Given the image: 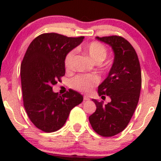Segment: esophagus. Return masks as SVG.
I'll return each mask as SVG.
<instances>
[{
  "label": "esophagus",
  "instance_id": "esophagus-1",
  "mask_svg": "<svg viewBox=\"0 0 161 161\" xmlns=\"http://www.w3.org/2000/svg\"><path fill=\"white\" fill-rule=\"evenodd\" d=\"M83 99H84V100H86V101H87V100H90V97H89L88 96H84Z\"/></svg>",
  "mask_w": 161,
  "mask_h": 161
}]
</instances>
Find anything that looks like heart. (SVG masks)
Wrapping results in <instances>:
<instances>
[{"label": "heart", "mask_w": 161, "mask_h": 161, "mask_svg": "<svg viewBox=\"0 0 161 161\" xmlns=\"http://www.w3.org/2000/svg\"><path fill=\"white\" fill-rule=\"evenodd\" d=\"M87 53L96 62H101L106 58L108 50L105 46L97 41H92L86 47ZM75 50H71L66 53L64 60V68L69 71L72 69ZM100 82V78L96 75H78L71 79L70 86L72 89L82 92H88L94 86Z\"/></svg>", "instance_id": "heart-1"}]
</instances>
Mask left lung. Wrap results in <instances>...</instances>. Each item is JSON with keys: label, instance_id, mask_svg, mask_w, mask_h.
I'll use <instances>...</instances> for the list:
<instances>
[{"label": "left lung", "instance_id": "obj_1", "mask_svg": "<svg viewBox=\"0 0 161 161\" xmlns=\"http://www.w3.org/2000/svg\"><path fill=\"white\" fill-rule=\"evenodd\" d=\"M111 47L114 53L113 65L108 77L99 86L101 98L108 96L111 101L92 100L96 111L89 117L92 129L103 137H111L127 127L137 107L142 85L140 64L137 53L128 40L119 36H97Z\"/></svg>", "mask_w": 161, "mask_h": 161}]
</instances>
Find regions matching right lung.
<instances>
[{
  "instance_id": "obj_1",
  "label": "right lung",
  "mask_w": 161,
  "mask_h": 161,
  "mask_svg": "<svg viewBox=\"0 0 161 161\" xmlns=\"http://www.w3.org/2000/svg\"><path fill=\"white\" fill-rule=\"evenodd\" d=\"M83 39L43 33L31 42L25 52L20 70L23 105L30 121L41 131L53 132L63 127L71 110L83 100L72 90L62 96L52 90L65 75L66 53Z\"/></svg>"
}]
</instances>
